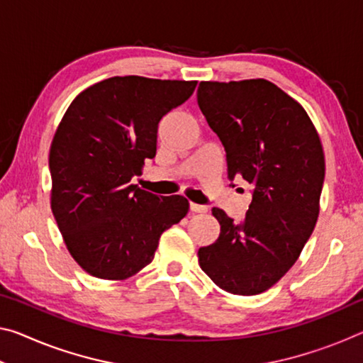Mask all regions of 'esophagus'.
<instances>
[{
  "label": "esophagus",
  "mask_w": 363,
  "mask_h": 363,
  "mask_svg": "<svg viewBox=\"0 0 363 363\" xmlns=\"http://www.w3.org/2000/svg\"><path fill=\"white\" fill-rule=\"evenodd\" d=\"M190 211L194 213H206L208 208L205 205H199V203H190Z\"/></svg>",
  "instance_id": "1"
}]
</instances>
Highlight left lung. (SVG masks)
<instances>
[{"mask_svg":"<svg viewBox=\"0 0 363 363\" xmlns=\"http://www.w3.org/2000/svg\"><path fill=\"white\" fill-rule=\"evenodd\" d=\"M196 101L224 145L229 179L253 186L240 224L211 210L220 233L199 250L200 267L220 290L253 296L284 277L314 230L325 177L320 138L301 104L267 79L201 82Z\"/></svg>","mask_w":363,"mask_h":363,"instance_id":"obj_1","label":"left lung"}]
</instances>
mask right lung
<instances>
[{
  "mask_svg": "<svg viewBox=\"0 0 363 363\" xmlns=\"http://www.w3.org/2000/svg\"><path fill=\"white\" fill-rule=\"evenodd\" d=\"M195 86L113 77L79 93L59 123L49 150L51 210L69 253L93 277H133L187 214L184 196H157L131 179L155 157L160 120Z\"/></svg>",
  "mask_w": 363,
  "mask_h": 363,
  "instance_id": "right-lung-1",
  "label": "right lung"
}]
</instances>
